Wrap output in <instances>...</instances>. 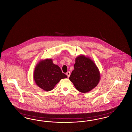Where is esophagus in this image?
I'll return each mask as SVG.
<instances>
[{"instance_id": "1", "label": "esophagus", "mask_w": 132, "mask_h": 132, "mask_svg": "<svg viewBox=\"0 0 132 132\" xmlns=\"http://www.w3.org/2000/svg\"><path fill=\"white\" fill-rule=\"evenodd\" d=\"M66 75H67V77L68 78L69 77H70V71H68L67 73H66Z\"/></svg>"}]
</instances>
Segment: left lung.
Listing matches in <instances>:
<instances>
[{"instance_id": "obj_1", "label": "left lung", "mask_w": 132, "mask_h": 132, "mask_svg": "<svg viewBox=\"0 0 132 132\" xmlns=\"http://www.w3.org/2000/svg\"><path fill=\"white\" fill-rule=\"evenodd\" d=\"M100 78V72L92 60L83 55L78 57L69 77L77 90L84 93L91 91L97 86Z\"/></svg>"}]
</instances>
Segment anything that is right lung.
Returning a JSON list of instances; mask_svg holds the SVG:
<instances>
[{
    "mask_svg": "<svg viewBox=\"0 0 132 132\" xmlns=\"http://www.w3.org/2000/svg\"><path fill=\"white\" fill-rule=\"evenodd\" d=\"M67 78L60 68L55 65L52 59L41 61L36 65L34 79L40 88L46 91L52 90L61 79Z\"/></svg>",
    "mask_w": 132,
    "mask_h": 132,
    "instance_id": "right-lung-1",
    "label": "right lung"
}]
</instances>
